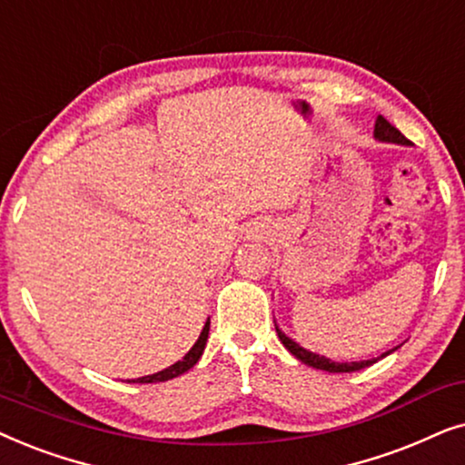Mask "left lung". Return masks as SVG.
Masks as SVG:
<instances>
[{
	"label": "left lung",
	"mask_w": 465,
	"mask_h": 465,
	"mask_svg": "<svg viewBox=\"0 0 465 465\" xmlns=\"http://www.w3.org/2000/svg\"><path fill=\"white\" fill-rule=\"evenodd\" d=\"M374 138L379 142H391V144H404L408 146L411 142H408L404 135H401L398 129H395L391 123H389L385 116H376V123H374ZM276 325V333L278 338H281V342L284 344V349H287L291 355L300 359L302 363H306V366L311 368H317V370H325V372H357V370H363L368 366H372V363L379 361V359L391 355L393 351H398V346L391 351L382 352L381 357H374V359H363V361H331V359H327L323 355H317V352L304 349V346H300L295 342V340H291L287 333H284L278 323L274 321Z\"/></svg>",
	"instance_id": "8db88e82"
}]
</instances>
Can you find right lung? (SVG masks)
<instances>
[{
  "instance_id": "obj_1",
  "label": "right lung",
  "mask_w": 465,
  "mask_h": 465,
  "mask_svg": "<svg viewBox=\"0 0 465 465\" xmlns=\"http://www.w3.org/2000/svg\"><path fill=\"white\" fill-rule=\"evenodd\" d=\"M208 331H210V319L206 321V325H203V330L200 333V338H197V342L191 346V351L184 355L181 361H176L174 366L161 370L157 374H151V376H142V379H135V381H129V382H165V381H172L176 379V376H181L187 372L195 366L197 361H200L203 349H206V342H208Z\"/></svg>"
}]
</instances>
